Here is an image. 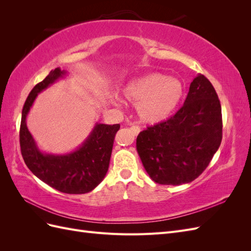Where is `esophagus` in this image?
Instances as JSON below:
<instances>
[{"label": "esophagus", "instance_id": "1", "mask_svg": "<svg viewBox=\"0 0 251 251\" xmlns=\"http://www.w3.org/2000/svg\"><path fill=\"white\" fill-rule=\"evenodd\" d=\"M131 132L133 133V135H135V136H137L139 133H140V127L139 126H133L131 128Z\"/></svg>", "mask_w": 251, "mask_h": 251}]
</instances>
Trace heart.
<instances>
[{
    "instance_id": "b5f03b06",
    "label": "heart",
    "mask_w": 251,
    "mask_h": 251,
    "mask_svg": "<svg viewBox=\"0 0 251 251\" xmlns=\"http://www.w3.org/2000/svg\"><path fill=\"white\" fill-rule=\"evenodd\" d=\"M184 88L176 78L151 73L135 78L121 90L126 102L137 105L139 119L144 124L156 125L170 118L177 110Z\"/></svg>"
}]
</instances>
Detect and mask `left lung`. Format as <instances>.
<instances>
[{
	"instance_id": "1",
	"label": "left lung",
	"mask_w": 251,
	"mask_h": 251,
	"mask_svg": "<svg viewBox=\"0 0 251 251\" xmlns=\"http://www.w3.org/2000/svg\"><path fill=\"white\" fill-rule=\"evenodd\" d=\"M222 140L221 104L210 81L198 74L174 116L139 133L136 149L151 179L164 185L194 181Z\"/></svg>"
}]
</instances>
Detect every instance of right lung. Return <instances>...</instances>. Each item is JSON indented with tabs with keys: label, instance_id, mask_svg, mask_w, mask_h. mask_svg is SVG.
Masks as SVG:
<instances>
[{
	"label": "right lung",
	"instance_id": "1",
	"mask_svg": "<svg viewBox=\"0 0 251 251\" xmlns=\"http://www.w3.org/2000/svg\"><path fill=\"white\" fill-rule=\"evenodd\" d=\"M66 76V70L56 68L28 95L22 111L21 151L28 169L46 184L65 194H86L93 191L107 175L114 137L120 126L96 123L78 148L69 153L52 154L45 153L37 147L26 123L37 95Z\"/></svg>",
	"mask_w": 251,
	"mask_h": 251
}]
</instances>
